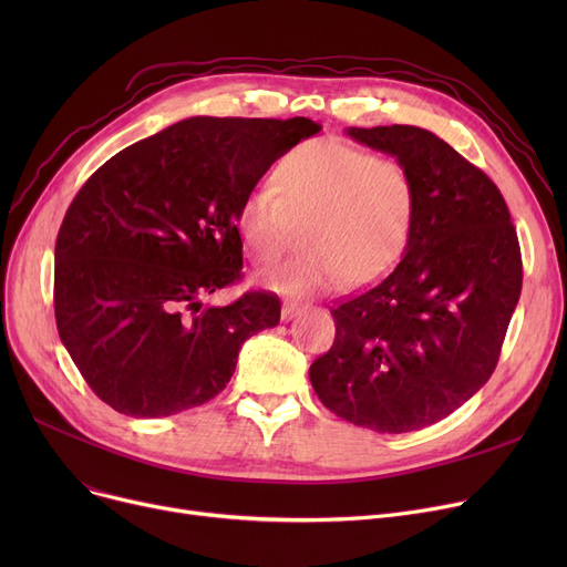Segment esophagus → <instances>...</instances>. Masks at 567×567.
<instances>
[{
    "mask_svg": "<svg viewBox=\"0 0 567 567\" xmlns=\"http://www.w3.org/2000/svg\"><path fill=\"white\" fill-rule=\"evenodd\" d=\"M303 310H306V306H303V303H296V301H285V303H282V312H280V315H282V319H285V321H289V319H293L296 315L303 312Z\"/></svg>",
    "mask_w": 567,
    "mask_h": 567,
    "instance_id": "34e87169",
    "label": "esophagus"
}]
</instances>
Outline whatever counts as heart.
Instances as JSON below:
<instances>
[{
	"instance_id": "heart-1",
	"label": "heart",
	"mask_w": 567,
	"mask_h": 567,
	"mask_svg": "<svg viewBox=\"0 0 567 567\" xmlns=\"http://www.w3.org/2000/svg\"><path fill=\"white\" fill-rule=\"evenodd\" d=\"M274 184L246 193L236 231L259 266L278 261L301 225L303 250L261 276L280 293L303 296L365 287L404 257L419 214L409 167L338 137L306 142L285 154Z\"/></svg>"
}]
</instances>
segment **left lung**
I'll list each match as a JSON object with an SVG mask.
<instances>
[{"mask_svg":"<svg viewBox=\"0 0 567 567\" xmlns=\"http://www.w3.org/2000/svg\"><path fill=\"white\" fill-rule=\"evenodd\" d=\"M402 161L419 190L393 271L338 303L336 342L310 365L317 398L381 434L439 423L492 377L522 293V252L492 178L419 126L349 128Z\"/></svg>","mask_w":567,"mask_h":567,"instance_id":"left-lung-1","label":"left lung"}]
</instances>
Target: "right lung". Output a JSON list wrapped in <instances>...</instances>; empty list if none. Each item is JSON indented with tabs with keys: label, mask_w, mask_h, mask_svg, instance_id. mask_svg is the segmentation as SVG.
<instances>
[{
	"label": "right lung",
	"mask_w": 567,
	"mask_h": 567,
	"mask_svg": "<svg viewBox=\"0 0 567 567\" xmlns=\"http://www.w3.org/2000/svg\"><path fill=\"white\" fill-rule=\"evenodd\" d=\"M312 118L193 116L140 140L80 188L54 246V319L84 381L133 419L214 400L238 349L280 321L271 291L202 299L241 280L238 204Z\"/></svg>",
	"instance_id": "add662e5"
}]
</instances>
